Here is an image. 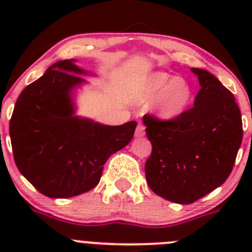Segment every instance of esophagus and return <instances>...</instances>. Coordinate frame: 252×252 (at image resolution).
<instances>
[{"mask_svg":"<svg viewBox=\"0 0 252 252\" xmlns=\"http://www.w3.org/2000/svg\"><path fill=\"white\" fill-rule=\"evenodd\" d=\"M145 135V126L142 124H138L135 130V136L136 138H142Z\"/></svg>","mask_w":252,"mask_h":252,"instance_id":"34e87169","label":"esophagus"}]
</instances>
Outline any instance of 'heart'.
<instances>
[{"label":"heart","mask_w":252,"mask_h":252,"mask_svg":"<svg viewBox=\"0 0 252 252\" xmlns=\"http://www.w3.org/2000/svg\"><path fill=\"white\" fill-rule=\"evenodd\" d=\"M145 97L157 100V116L166 121L179 117L188 108L192 98V89L187 80L164 72L152 74L145 86Z\"/></svg>","instance_id":"obj_1"}]
</instances>
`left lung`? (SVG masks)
Returning <instances> with one entry per match:
<instances>
[{
  "instance_id": "obj_1",
  "label": "left lung",
  "mask_w": 252,
  "mask_h": 252,
  "mask_svg": "<svg viewBox=\"0 0 252 252\" xmlns=\"http://www.w3.org/2000/svg\"><path fill=\"white\" fill-rule=\"evenodd\" d=\"M201 89L194 106L171 121L145 114L151 156L145 163L150 189L175 204H192L232 173L243 140L233 94L210 72L191 68Z\"/></svg>"
}]
</instances>
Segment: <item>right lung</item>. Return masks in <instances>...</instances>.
<instances>
[{"label":"right lung","mask_w":252,"mask_h":252,"mask_svg":"<svg viewBox=\"0 0 252 252\" xmlns=\"http://www.w3.org/2000/svg\"><path fill=\"white\" fill-rule=\"evenodd\" d=\"M86 74L74 61H58L18 97L9 121L14 162L41 192L55 199L94 189L111 155L126 147L136 122L103 126L74 114L73 88Z\"/></svg>","instance_id":"right-lung-1"}]
</instances>
